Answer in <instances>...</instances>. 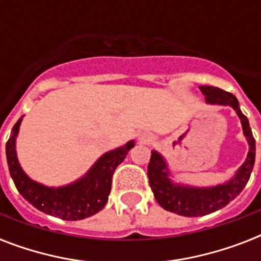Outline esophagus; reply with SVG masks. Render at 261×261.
<instances>
[{
  "label": "esophagus",
  "instance_id": "34e87169",
  "mask_svg": "<svg viewBox=\"0 0 261 261\" xmlns=\"http://www.w3.org/2000/svg\"><path fill=\"white\" fill-rule=\"evenodd\" d=\"M141 139H142L143 142H153V141H154V138H153L151 135H142Z\"/></svg>",
  "mask_w": 261,
  "mask_h": 261
}]
</instances>
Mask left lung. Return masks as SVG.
Masks as SVG:
<instances>
[{
  "mask_svg": "<svg viewBox=\"0 0 261 261\" xmlns=\"http://www.w3.org/2000/svg\"><path fill=\"white\" fill-rule=\"evenodd\" d=\"M207 102L230 106L241 119L244 134L249 143V153L234 178L213 188H190L172 184L168 178L167 165L157 151H151L150 163L147 165V177L155 200L167 211L184 217H202L222 208L233 200L247 186L255 165L256 142L247 116L241 112L237 98L226 90L217 87H200Z\"/></svg>",
  "mask_w": 261,
  "mask_h": 261,
  "instance_id": "8db88e82",
  "label": "left lung"
}]
</instances>
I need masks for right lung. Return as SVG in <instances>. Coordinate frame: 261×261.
I'll return each mask as SVG.
<instances>
[{"label": "right lung", "instance_id": "1", "mask_svg": "<svg viewBox=\"0 0 261 261\" xmlns=\"http://www.w3.org/2000/svg\"><path fill=\"white\" fill-rule=\"evenodd\" d=\"M20 122L21 119L16 122L12 128V135L6 142V161L14 186L22 198L38 210L66 221L88 218L101 210L108 202L112 174L135 145L134 141L127 143L126 146L106 153L94 164L87 176L74 184L62 188H47L32 181L18 164L14 141Z\"/></svg>", "mask_w": 261, "mask_h": 261}]
</instances>
